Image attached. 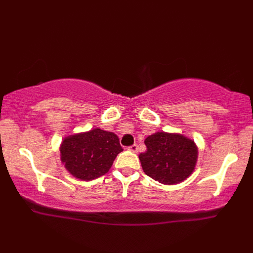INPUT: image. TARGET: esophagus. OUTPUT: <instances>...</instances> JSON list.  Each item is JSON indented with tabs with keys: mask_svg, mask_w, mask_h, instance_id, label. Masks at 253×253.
I'll return each instance as SVG.
<instances>
[{
	"mask_svg": "<svg viewBox=\"0 0 253 253\" xmlns=\"http://www.w3.org/2000/svg\"><path fill=\"white\" fill-rule=\"evenodd\" d=\"M128 151H130L132 153H137V152H138V145H136V144L131 145V146L128 147Z\"/></svg>",
	"mask_w": 253,
	"mask_h": 253,
	"instance_id": "1",
	"label": "esophagus"
}]
</instances>
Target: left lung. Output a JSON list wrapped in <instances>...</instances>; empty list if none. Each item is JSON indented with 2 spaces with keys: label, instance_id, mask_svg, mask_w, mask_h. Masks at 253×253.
<instances>
[{
  "label": "left lung",
  "instance_id": "obj_1",
  "mask_svg": "<svg viewBox=\"0 0 253 253\" xmlns=\"http://www.w3.org/2000/svg\"><path fill=\"white\" fill-rule=\"evenodd\" d=\"M147 151L139 154L145 174L165 185L182 183L194 172L199 148L178 132L157 131L145 139Z\"/></svg>",
  "mask_w": 253,
  "mask_h": 253
}]
</instances>
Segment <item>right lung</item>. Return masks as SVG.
Masks as SVG:
<instances>
[{"mask_svg":"<svg viewBox=\"0 0 253 253\" xmlns=\"http://www.w3.org/2000/svg\"><path fill=\"white\" fill-rule=\"evenodd\" d=\"M123 148L115 132L100 128L65 137L60 160L72 176L91 181L105 175Z\"/></svg>","mask_w":253,"mask_h":253,"instance_id":"add662e5","label":"right lung"}]
</instances>
